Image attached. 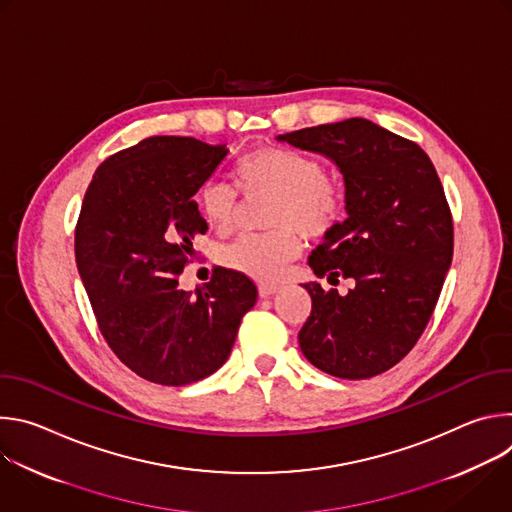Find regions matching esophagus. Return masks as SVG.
<instances>
[{
    "label": "esophagus",
    "instance_id": "obj_1",
    "mask_svg": "<svg viewBox=\"0 0 512 512\" xmlns=\"http://www.w3.org/2000/svg\"><path fill=\"white\" fill-rule=\"evenodd\" d=\"M277 289H279V285H273V283H259V296H261V298H271Z\"/></svg>",
    "mask_w": 512,
    "mask_h": 512
}]
</instances>
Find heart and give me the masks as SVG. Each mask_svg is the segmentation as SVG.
Instances as JSON below:
<instances>
[{
  "mask_svg": "<svg viewBox=\"0 0 512 512\" xmlns=\"http://www.w3.org/2000/svg\"><path fill=\"white\" fill-rule=\"evenodd\" d=\"M237 180L249 200H273L265 212V227L271 231L223 247L218 259L227 269L255 281H279L287 263L302 251L298 231L322 237L342 216L340 190L326 182V168L310 154L287 148L257 150L237 166ZM196 200L202 216L218 233L227 235L237 227L239 196L227 182H204Z\"/></svg>",
  "mask_w": 512,
  "mask_h": 512,
  "instance_id": "heart-1",
  "label": "heart"
}]
</instances>
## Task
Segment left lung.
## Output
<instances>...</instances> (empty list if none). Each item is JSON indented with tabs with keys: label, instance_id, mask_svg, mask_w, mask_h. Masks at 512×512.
<instances>
[{
	"label": "left lung",
	"instance_id": "obj_1",
	"mask_svg": "<svg viewBox=\"0 0 512 512\" xmlns=\"http://www.w3.org/2000/svg\"><path fill=\"white\" fill-rule=\"evenodd\" d=\"M326 156L344 178L346 218L312 251L316 277L354 279L346 296L302 283L312 312L298 340L316 369L371 379L415 346L440 298L454 225L437 172L417 143L362 117L277 135Z\"/></svg>",
	"mask_w": 512,
	"mask_h": 512
}]
</instances>
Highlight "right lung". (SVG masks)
Here are the masks:
<instances>
[{
    "mask_svg": "<svg viewBox=\"0 0 512 512\" xmlns=\"http://www.w3.org/2000/svg\"><path fill=\"white\" fill-rule=\"evenodd\" d=\"M227 145L156 135L107 158L81 208L75 255L99 330L135 375L166 387L196 383L227 362L255 283L216 267L196 291L178 287L208 225L194 194Z\"/></svg>",
    "mask_w": 512,
    "mask_h": 512,
    "instance_id": "1",
    "label": "right lung"
}]
</instances>
